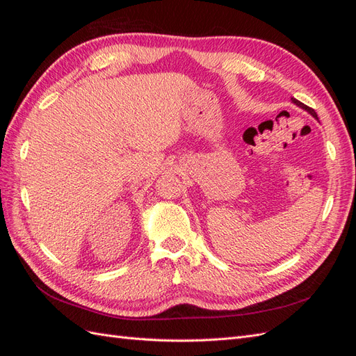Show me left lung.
<instances>
[{
    "label": "left lung",
    "instance_id": "1",
    "mask_svg": "<svg viewBox=\"0 0 356 356\" xmlns=\"http://www.w3.org/2000/svg\"><path fill=\"white\" fill-rule=\"evenodd\" d=\"M291 101H293L297 106H300V108H303V110H306L310 115H314L315 118H318V115H316V113H315V110L314 108H310V106H307V105H305L303 102H300V101H297L296 98H291Z\"/></svg>",
    "mask_w": 356,
    "mask_h": 356
}]
</instances>
